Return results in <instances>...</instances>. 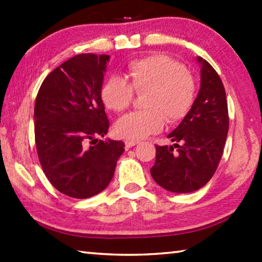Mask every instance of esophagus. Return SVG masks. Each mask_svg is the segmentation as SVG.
I'll return each instance as SVG.
<instances>
[{"label":"esophagus","mask_w":262,"mask_h":262,"mask_svg":"<svg viewBox=\"0 0 262 262\" xmlns=\"http://www.w3.org/2000/svg\"><path fill=\"white\" fill-rule=\"evenodd\" d=\"M125 144H126V148H132V147H134V145L139 144V141H134V140H126V141H125Z\"/></svg>","instance_id":"esophagus-1"}]
</instances>
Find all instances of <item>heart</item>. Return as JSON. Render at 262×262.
<instances>
[{
  "label": "heart",
  "instance_id": "b5f03b06",
  "mask_svg": "<svg viewBox=\"0 0 262 262\" xmlns=\"http://www.w3.org/2000/svg\"><path fill=\"white\" fill-rule=\"evenodd\" d=\"M129 83L111 76L101 86L100 96L106 108L121 113L132 105L136 94H145V110L119 119L114 126L118 136L142 140L159 133L167 123H176L187 115L196 96V85L184 64L163 54L132 61L127 68Z\"/></svg>",
  "mask_w": 262,
  "mask_h": 262
}]
</instances>
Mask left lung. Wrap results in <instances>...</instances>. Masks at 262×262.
Here are the masks:
<instances>
[{
	"label": "left lung",
	"mask_w": 262,
	"mask_h": 262,
	"mask_svg": "<svg viewBox=\"0 0 262 262\" xmlns=\"http://www.w3.org/2000/svg\"><path fill=\"white\" fill-rule=\"evenodd\" d=\"M201 64L200 91L192 108L167 135L173 145H156V161L150 173L172 193H190L203 187L214 176L223 155L229 130L225 90L209 62Z\"/></svg>",
	"instance_id": "1"
}]
</instances>
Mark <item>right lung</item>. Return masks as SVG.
I'll return each mask as SVG.
<instances>
[{
  "label": "right lung",
  "instance_id": "obj_1",
  "mask_svg": "<svg viewBox=\"0 0 262 262\" xmlns=\"http://www.w3.org/2000/svg\"><path fill=\"white\" fill-rule=\"evenodd\" d=\"M108 60L110 55H75L43 79L35 98V147L42 171L70 198L104 190L125 151L122 141L98 140L110 128L100 96Z\"/></svg>",
  "mask_w": 262,
  "mask_h": 262
}]
</instances>
